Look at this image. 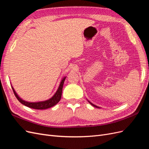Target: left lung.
I'll return each mask as SVG.
<instances>
[{"label": "left lung", "mask_w": 149, "mask_h": 149, "mask_svg": "<svg viewBox=\"0 0 149 149\" xmlns=\"http://www.w3.org/2000/svg\"><path fill=\"white\" fill-rule=\"evenodd\" d=\"M88 101L89 102V103H90V104H91L93 106H94V107H97V108H101V107H98V106H96V105H94V104H93V103H91V102H90L89 101H88Z\"/></svg>", "instance_id": "8db88e82"}]
</instances>
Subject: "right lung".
Masks as SVG:
<instances>
[{
  "label": "right lung",
  "mask_w": 149,
  "mask_h": 149,
  "mask_svg": "<svg viewBox=\"0 0 149 149\" xmlns=\"http://www.w3.org/2000/svg\"><path fill=\"white\" fill-rule=\"evenodd\" d=\"M66 78V76H65V77H63V78L61 79L59 85V87H58L57 91H56L55 94H54L51 98H49L48 100L46 101H38V102H28V101H24L19 96V95L16 93L14 89H13V88L12 87V85L11 86L15 97H17V100L19 101V102L22 104H24L30 108H32V109H48V108L52 107L55 105H56V104L60 101L61 97L63 86L64 81Z\"/></svg>",
  "instance_id": "1"
}]
</instances>
